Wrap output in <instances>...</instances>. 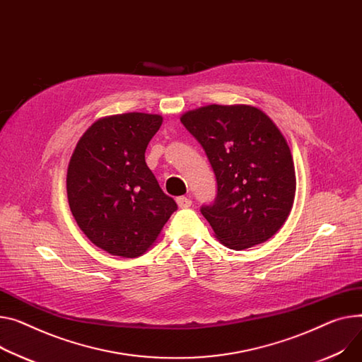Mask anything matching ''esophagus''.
Here are the masks:
<instances>
[{"label": "esophagus", "mask_w": 362, "mask_h": 362, "mask_svg": "<svg viewBox=\"0 0 362 362\" xmlns=\"http://www.w3.org/2000/svg\"><path fill=\"white\" fill-rule=\"evenodd\" d=\"M176 202H177L179 208H189L192 205V201L189 198H186V197H179L176 199Z\"/></svg>", "instance_id": "obj_1"}]
</instances>
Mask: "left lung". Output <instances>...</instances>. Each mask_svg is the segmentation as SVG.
I'll list each match as a JSON object with an SVG mask.
<instances>
[{"mask_svg": "<svg viewBox=\"0 0 362 362\" xmlns=\"http://www.w3.org/2000/svg\"><path fill=\"white\" fill-rule=\"evenodd\" d=\"M180 122L212 165L216 198L201 212L215 237L234 250L264 243L285 224L296 198V168L286 139L260 109L208 105Z\"/></svg>", "mask_w": 362, "mask_h": 362, "instance_id": "obj_1", "label": "left lung"}]
</instances>
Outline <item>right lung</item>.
Returning <instances> with one entry per match:
<instances>
[{"instance_id":"obj_1","label":"right lung","mask_w":362,"mask_h":362,"mask_svg":"<svg viewBox=\"0 0 362 362\" xmlns=\"http://www.w3.org/2000/svg\"><path fill=\"white\" fill-rule=\"evenodd\" d=\"M163 116L100 117L78 139L66 170L69 209L90 242L120 257H138L177 209L146 163Z\"/></svg>"}]
</instances>
